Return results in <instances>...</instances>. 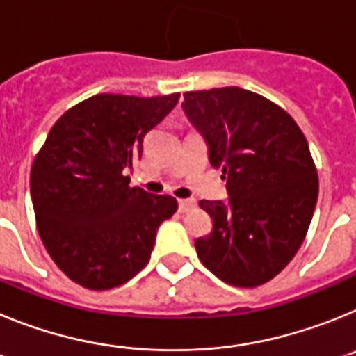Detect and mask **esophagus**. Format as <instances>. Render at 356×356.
<instances>
[{
  "label": "esophagus",
  "mask_w": 356,
  "mask_h": 356,
  "mask_svg": "<svg viewBox=\"0 0 356 356\" xmlns=\"http://www.w3.org/2000/svg\"><path fill=\"white\" fill-rule=\"evenodd\" d=\"M193 207H194L193 200H178V209H180V212H188Z\"/></svg>",
  "instance_id": "obj_1"
}]
</instances>
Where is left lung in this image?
Returning a JSON list of instances; mask_svg holds the SVG:
<instances>
[{
    "instance_id": "1",
    "label": "left lung",
    "mask_w": 356,
    "mask_h": 356,
    "mask_svg": "<svg viewBox=\"0 0 356 356\" xmlns=\"http://www.w3.org/2000/svg\"><path fill=\"white\" fill-rule=\"evenodd\" d=\"M184 96V112L228 191V203L200 201L212 232L194 242L197 257L229 285L267 284L294 259L316 210L319 178L307 139L282 106L251 90Z\"/></svg>"
}]
</instances>
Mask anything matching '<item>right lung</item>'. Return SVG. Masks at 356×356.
Wrapping results in <instances>:
<instances>
[{
	"instance_id": "add662e5",
	"label": "right lung",
	"mask_w": 356,
	"mask_h": 356,
	"mask_svg": "<svg viewBox=\"0 0 356 356\" xmlns=\"http://www.w3.org/2000/svg\"><path fill=\"white\" fill-rule=\"evenodd\" d=\"M180 94H96L71 106L33 159L30 193L42 244L62 273L90 291H108L149 262L172 196L131 187L124 171L143 155L147 131Z\"/></svg>"
}]
</instances>
